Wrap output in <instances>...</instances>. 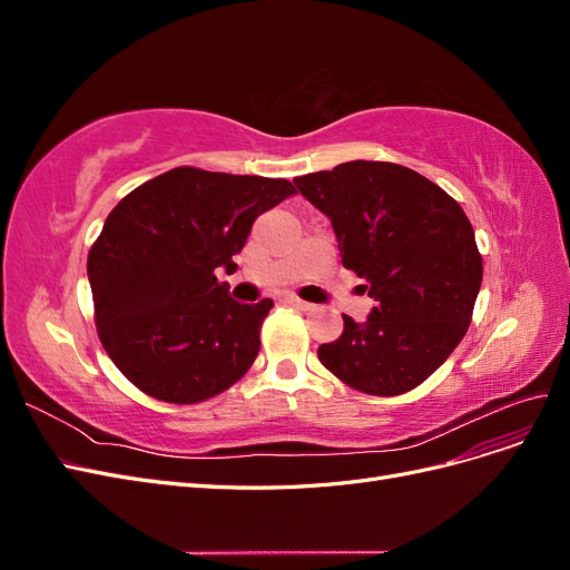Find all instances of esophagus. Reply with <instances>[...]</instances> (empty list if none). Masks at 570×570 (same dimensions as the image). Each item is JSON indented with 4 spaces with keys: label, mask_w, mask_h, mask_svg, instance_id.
Returning a JSON list of instances; mask_svg holds the SVG:
<instances>
[{
    "label": "esophagus",
    "mask_w": 570,
    "mask_h": 570,
    "mask_svg": "<svg viewBox=\"0 0 570 570\" xmlns=\"http://www.w3.org/2000/svg\"><path fill=\"white\" fill-rule=\"evenodd\" d=\"M285 304L292 306V308H297V312H312V308H314V304H308V302H304L299 297H287Z\"/></svg>",
    "instance_id": "obj_1"
}]
</instances>
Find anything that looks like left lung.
I'll return each mask as SVG.
<instances>
[{"label": "left lung", "instance_id": "8db88e82", "mask_svg": "<svg viewBox=\"0 0 570 570\" xmlns=\"http://www.w3.org/2000/svg\"><path fill=\"white\" fill-rule=\"evenodd\" d=\"M333 223L344 268L375 299L366 323L321 344V364L364 394L396 396L433 375L463 340L482 283V256L456 199L392 161H347L295 178Z\"/></svg>", "mask_w": 570, "mask_h": 570}]
</instances>
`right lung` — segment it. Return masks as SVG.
I'll return each mask as SVG.
<instances>
[{
    "label": "right lung",
    "mask_w": 570,
    "mask_h": 570,
    "mask_svg": "<svg viewBox=\"0 0 570 570\" xmlns=\"http://www.w3.org/2000/svg\"><path fill=\"white\" fill-rule=\"evenodd\" d=\"M292 195L285 178L178 166L114 206L88 278L101 347L137 390L199 404L249 371L273 302H235L216 268L233 273L254 218Z\"/></svg>",
    "instance_id": "obj_1"
}]
</instances>
